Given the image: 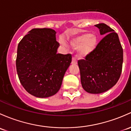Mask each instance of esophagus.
<instances>
[{"mask_svg":"<svg viewBox=\"0 0 131 131\" xmlns=\"http://www.w3.org/2000/svg\"><path fill=\"white\" fill-rule=\"evenodd\" d=\"M71 63L72 64H77V61L75 57H73L72 58V60H71Z\"/></svg>","mask_w":131,"mask_h":131,"instance_id":"obj_1","label":"esophagus"}]
</instances>
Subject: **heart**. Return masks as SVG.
Wrapping results in <instances>:
<instances>
[{
	"instance_id": "1",
	"label": "heart",
	"mask_w": 131,
	"mask_h": 131,
	"mask_svg": "<svg viewBox=\"0 0 131 131\" xmlns=\"http://www.w3.org/2000/svg\"><path fill=\"white\" fill-rule=\"evenodd\" d=\"M74 49H78L79 55L86 57L92 54L98 45V38L93 33L82 32L77 34L70 41Z\"/></svg>"
}]
</instances>
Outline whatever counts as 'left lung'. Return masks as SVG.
Instances as JSON below:
<instances>
[{"label":"left lung","instance_id":"1","mask_svg":"<svg viewBox=\"0 0 131 131\" xmlns=\"http://www.w3.org/2000/svg\"><path fill=\"white\" fill-rule=\"evenodd\" d=\"M101 35H105L94 52L78 60L81 83L88 93L98 94L117 83L122 72L123 49L118 34L104 23L95 25Z\"/></svg>","mask_w":131,"mask_h":131}]
</instances>
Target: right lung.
<instances>
[{
  "label": "right lung",
  "mask_w": 131,
  "mask_h": 131,
  "mask_svg": "<svg viewBox=\"0 0 131 131\" xmlns=\"http://www.w3.org/2000/svg\"><path fill=\"white\" fill-rule=\"evenodd\" d=\"M54 30L32 29L17 46L16 69L20 83L29 93L38 98L56 94L61 86L71 54H57L60 44Z\"/></svg>",
  "instance_id": "add662e5"
}]
</instances>
